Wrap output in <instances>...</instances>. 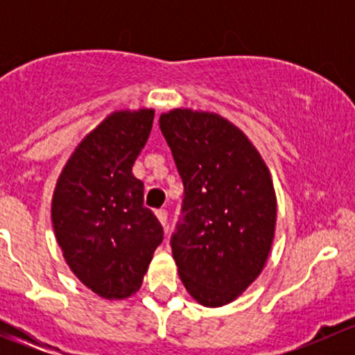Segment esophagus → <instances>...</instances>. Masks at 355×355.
I'll return each mask as SVG.
<instances>
[{"instance_id":"esophagus-1","label":"esophagus","mask_w":355,"mask_h":355,"mask_svg":"<svg viewBox=\"0 0 355 355\" xmlns=\"http://www.w3.org/2000/svg\"><path fill=\"white\" fill-rule=\"evenodd\" d=\"M156 216H157V220H159V223L163 225V227H166V223H168V211L166 209H157L156 211Z\"/></svg>"}]
</instances>
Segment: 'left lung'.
<instances>
[{"label":"left lung","mask_w":355,"mask_h":355,"mask_svg":"<svg viewBox=\"0 0 355 355\" xmlns=\"http://www.w3.org/2000/svg\"><path fill=\"white\" fill-rule=\"evenodd\" d=\"M184 182V223L171 237L178 275L206 307L234 302L266 266L277 230L270 168L244 132L213 111L159 116Z\"/></svg>","instance_id":"8db88e82"}]
</instances>
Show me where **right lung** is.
I'll return each instance as SVG.
<instances>
[{
	"mask_svg": "<svg viewBox=\"0 0 355 355\" xmlns=\"http://www.w3.org/2000/svg\"><path fill=\"white\" fill-rule=\"evenodd\" d=\"M155 110H114L77 144L56 180L51 221L71 273L106 300L134 295L144 282L163 227L144 207L132 173Z\"/></svg>",
	"mask_w": 355,
	"mask_h": 355,
	"instance_id": "add662e5",
	"label": "right lung"
}]
</instances>
